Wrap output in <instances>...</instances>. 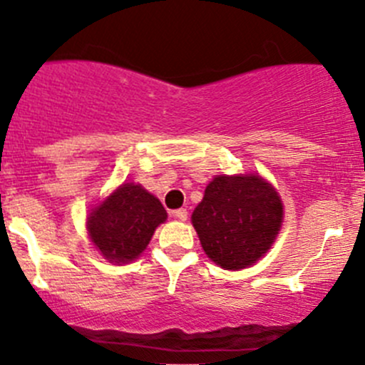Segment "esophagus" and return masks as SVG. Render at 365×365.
I'll return each mask as SVG.
<instances>
[{
	"instance_id": "34e87169",
	"label": "esophagus",
	"mask_w": 365,
	"mask_h": 365,
	"mask_svg": "<svg viewBox=\"0 0 365 365\" xmlns=\"http://www.w3.org/2000/svg\"><path fill=\"white\" fill-rule=\"evenodd\" d=\"M173 216H175L176 220H180V221H185L187 220V210L185 209H178V210H175V212H173Z\"/></svg>"
}]
</instances>
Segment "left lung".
Segmentation results:
<instances>
[{
	"label": "left lung",
	"instance_id": "obj_1",
	"mask_svg": "<svg viewBox=\"0 0 365 365\" xmlns=\"http://www.w3.org/2000/svg\"><path fill=\"white\" fill-rule=\"evenodd\" d=\"M282 203L270 183L255 175L217 176L192 212L203 250L227 270L250 267L272 247Z\"/></svg>",
	"mask_w": 365,
	"mask_h": 365
}]
</instances>
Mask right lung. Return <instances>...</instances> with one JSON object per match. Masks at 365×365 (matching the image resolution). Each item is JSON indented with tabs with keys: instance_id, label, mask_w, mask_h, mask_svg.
<instances>
[{
	"instance_id": "1",
	"label": "right lung",
	"mask_w": 365,
	"mask_h": 365,
	"mask_svg": "<svg viewBox=\"0 0 365 365\" xmlns=\"http://www.w3.org/2000/svg\"><path fill=\"white\" fill-rule=\"evenodd\" d=\"M165 220V209L153 194L140 185L125 183L91 210L88 230L104 257L125 263L145 250L155 229Z\"/></svg>"
}]
</instances>
